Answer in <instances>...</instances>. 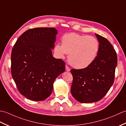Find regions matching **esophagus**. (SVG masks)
Returning <instances> with one entry per match:
<instances>
[{
  "instance_id": "esophagus-1",
  "label": "esophagus",
  "mask_w": 126,
  "mask_h": 126,
  "mask_svg": "<svg viewBox=\"0 0 126 126\" xmlns=\"http://www.w3.org/2000/svg\"><path fill=\"white\" fill-rule=\"evenodd\" d=\"M65 69H66V70L67 71H70V68L68 66H67V65H66L65 66Z\"/></svg>"
}]
</instances>
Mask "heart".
I'll return each mask as SVG.
<instances>
[{"instance_id": "obj_1", "label": "heart", "mask_w": 126, "mask_h": 126, "mask_svg": "<svg viewBox=\"0 0 126 126\" xmlns=\"http://www.w3.org/2000/svg\"><path fill=\"white\" fill-rule=\"evenodd\" d=\"M62 43V44L55 45V52L60 58L69 54V63L77 69L89 66L95 60L99 50V43L95 37L76 33L64 34Z\"/></svg>"}]
</instances>
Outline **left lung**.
<instances>
[{
    "label": "left lung",
    "instance_id": "8db88e82",
    "mask_svg": "<svg viewBox=\"0 0 126 126\" xmlns=\"http://www.w3.org/2000/svg\"><path fill=\"white\" fill-rule=\"evenodd\" d=\"M99 50L95 60L88 67L71 70L73 81L71 93L81 103L95 102L102 98L113 85L117 58L107 39L95 33Z\"/></svg>",
    "mask_w": 126,
    "mask_h": 126
}]
</instances>
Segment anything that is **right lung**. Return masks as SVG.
I'll return each mask as SVG.
<instances>
[{
  "label": "right lung",
  "instance_id": "right-lung-1",
  "mask_svg": "<svg viewBox=\"0 0 126 126\" xmlns=\"http://www.w3.org/2000/svg\"><path fill=\"white\" fill-rule=\"evenodd\" d=\"M57 30L37 28L19 37L11 52V74L21 94L44 101L51 94L56 79L65 71V63L53 57Z\"/></svg>",
  "mask_w": 126,
  "mask_h": 126
}]
</instances>
